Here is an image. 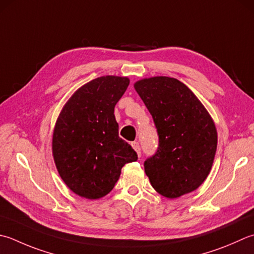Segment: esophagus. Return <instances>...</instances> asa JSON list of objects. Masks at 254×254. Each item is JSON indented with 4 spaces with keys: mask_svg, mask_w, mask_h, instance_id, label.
<instances>
[{
    "mask_svg": "<svg viewBox=\"0 0 254 254\" xmlns=\"http://www.w3.org/2000/svg\"><path fill=\"white\" fill-rule=\"evenodd\" d=\"M131 145H132V147L134 148V150H135V152L138 154V156H140V155H141V146H140V143H138V142H132Z\"/></svg>",
    "mask_w": 254,
    "mask_h": 254,
    "instance_id": "34e87169",
    "label": "esophagus"
}]
</instances>
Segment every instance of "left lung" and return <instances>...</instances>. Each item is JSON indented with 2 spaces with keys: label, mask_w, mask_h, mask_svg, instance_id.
I'll return each mask as SVG.
<instances>
[{
  "label": "left lung",
  "mask_w": 254,
  "mask_h": 254,
  "mask_svg": "<svg viewBox=\"0 0 254 254\" xmlns=\"http://www.w3.org/2000/svg\"><path fill=\"white\" fill-rule=\"evenodd\" d=\"M134 88L158 135L155 154L144 162L151 185L167 198L197 190L209 174L217 150V130L209 113L175 78L143 79Z\"/></svg>",
  "instance_id": "1"
}]
</instances>
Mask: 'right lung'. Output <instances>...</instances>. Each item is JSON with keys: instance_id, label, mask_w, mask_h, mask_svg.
I'll return each mask as SVG.
<instances>
[{"instance_id": "add662e5", "label": "right lung", "mask_w": 254, "mask_h": 254, "mask_svg": "<svg viewBox=\"0 0 254 254\" xmlns=\"http://www.w3.org/2000/svg\"><path fill=\"white\" fill-rule=\"evenodd\" d=\"M130 83L127 77L106 76L79 88L64 107L53 135L59 175L77 195L98 199L110 192L121 168L137 154L119 136L114 107Z\"/></svg>"}]
</instances>
